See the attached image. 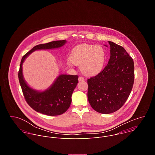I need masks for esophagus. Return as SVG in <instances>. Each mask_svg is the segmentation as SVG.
<instances>
[{
    "instance_id": "obj_1",
    "label": "esophagus",
    "mask_w": 155,
    "mask_h": 155,
    "mask_svg": "<svg viewBox=\"0 0 155 155\" xmlns=\"http://www.w3.org/2000/svg\"><path fill=\"white\" fill-rule=\"evenodd\" d=\"M78 80H79V82H82V81H84L85 80V79H84V78H82V77L80 76V77H79Z\"/></svg>"
}]
</instances>
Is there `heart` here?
Segmentation results:
<instances>
[{
	"label": "heart",
	"instance_id": "b5f03b06",
	"mask_svg": "<svg viewBox=\"0 0 155 155\" xmlns=\"http://www.w3.org/2000/svg\"><path fill=\"white\" fill-rule=\"evenodd\" d=\"M106 58L105 49L101 45L82 44L72 49L69 60L74 65L80 66V70L85 76H94L103 69ZM71 64L68 63L70 66Z\"/></svg>",
	"mask_w": 155,
	"mask_h": 155
}]
</instances>
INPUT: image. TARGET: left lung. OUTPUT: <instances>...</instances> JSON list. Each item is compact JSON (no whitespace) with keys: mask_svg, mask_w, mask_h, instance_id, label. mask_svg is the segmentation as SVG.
Returning a JSON list of instances; mask_svg holds the SVG:
<instances>
[{"mask_svg":"<svg viewBox=\"0 0 155 155\" xmlns=\"http://www.w3.org/2000/svg\"><path fill=\"white\" fill-rule=\"evenodd\" d=\"M110 57L107 65L87 81L88 99L94 110L109 114L125 104L134 81L133 59L124 47L109 41Z\"/></svg>","mask_w":155,"mask_h":155,"instance_id":"8db88e82","label":"left lung"}]
</instances>
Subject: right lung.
Returning <instances> with one entry per match:
<instances>
[{
  "label": "right lung",
  "instance_id": "right-lung-1",
  "mask_svg": "<svg viewBox=\"0 0 155 155\" xmlns=\"http://www.w3.org/2000/svg\"><path fill=\"white\" fill-rule=\"evenodd\" d=\"M66 42L65 40H63L38 45L26 53L21 61L18 79L24 98L33 110L46 115H60L68 110L71 102L72 93L78 83L79 76L78 75H60L49 88L44 92H38L30 88L24 80L22 63L25 58L36 50L60 48Z\"/></svg>",
  "mask_w": 155,
  "mask_h": 155
}]
</instances>
